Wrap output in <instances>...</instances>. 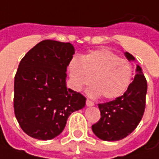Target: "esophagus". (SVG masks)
<instances>
[{"label":"esophagus","mask_w":159,"mask_h":159,"mask_svg":"<svg viewBox=\"0 0 159 159\" xmlns=\"http://www.w3.org/2000/svg\"><path fill=\"white\" fill-rule=\"evenodd\" d=\"M86 105H87V106H93V105H94V103H93L92 101H90V100L87 99V100H86Z\"/></svg>","instance_id":"esophagus-1"}]
</instances>
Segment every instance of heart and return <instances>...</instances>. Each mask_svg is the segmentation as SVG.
<instances>
[{"instance_id":"obj_1","label":"heart","mask_w":159,"mask_h":159,"mask_svg":"<svg viewBox=\"0 0 159 159\" xmlns=\"http://www.w3.org/2000/svg\"><path fill=\"white\" fill-rule=\"evenodd\" d=\"M69 76L73 88L80 91L89 85L91 96L112 100L123 95L132 80V66L114 52L102 48L90 52L81 58L74 57L69 64Z\"/></svg>"}]
</instances>
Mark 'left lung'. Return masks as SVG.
<instances>
[{
    "label": "left lung",
    "mask_w": 159,
    "mask_h": 159,
    "mask_svg": "<svg viewBox=\"0 0 159 159\" xmlns=\"http://www.w3.org/2000/svg\"><path fill=\"white\" fill-rule=\"evenodd\" d=\"M128 60L134 61V57L125 52ZM136 75L126 93L113 101L99 103L101 119L92 126L93 133L105 141H117L129 135L144 114L147 94V80L139 66Z\"/></svg>",
    "instance_id": "left-lung-1"
}]
</instances>
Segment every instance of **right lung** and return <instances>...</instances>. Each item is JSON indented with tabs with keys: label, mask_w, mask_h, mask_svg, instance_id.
<instances>
[{
	"label": "right lung",
	"mask_w": 159,
	"mask_h": 159,
	"mask_svg": "<svg viewBox=\"0 0 159 159\" xmlns=\"http://www.w3.org/2000/svg\"><path fill=\"white\" fill-rule=\"evenodd\" d=\"M75 54L70 43L43 40L20 62L14 78V112L24 132L48 140L64 130L86 98L66 87V68Z\"/></svg>",
	"instance_id": "obj_1"
}]
</instances>
